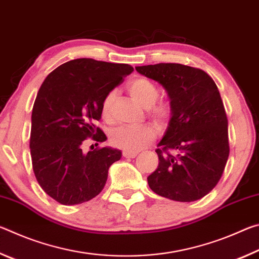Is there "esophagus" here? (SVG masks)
Returning a JSON list of instances; mask_svg holds the SVG:
<instances>
[{"instance_id":"1","label":"esophagus","mask_w":259,"mask_h":259,"mask_svg":"<svg viewBox=\"0 0 259 259\" xmlns=\"http://www.w3.org/2000/svg\"><path fill=\"white\" fill-rule=\"evenodd\" d=\"M122 155H123L124 157H130V159H134V157L137 156V153H135V152H128V151H123V153H122Z\"/></svg>"}]
</instances>
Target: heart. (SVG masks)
I'll list each match as a JSON object with an SVG mask.
<instances>
[{"mask_svg": "<svg viewBox=\"0 0 259 259\" xmlns=\"http://www.w3.org/2000/svg\"><path fill=\"white\" fill-rule=\"evenodd\" d=\"M128 90L131 97L143 107L147 108L148 114L157 122L165 121L170 116L171 113L170 105L165 102L156 103V99L159 98V89L151 80L146 77L135 78L128 84ZM115 97V91H109L103 99L102 115L105 120L111 119ZM154 137L155 133L151 126L144 125L139 128L119 126L112 131L111 142L114 146L124 151L137 152L152 143Z\"/></svg>", "mask_w": 259, "mask_h": 259, "instance_id": "b5f03b06", "label": "heart"}]
</instances>
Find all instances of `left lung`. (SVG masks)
<instances>
[{
  "label": "left lung",
  "instance_id": "8db88e82",
  "mask_svg": "<svg viewBox=\"0 0 259 259\" xmlns=\"http://www.w3.org/2000/svg\"><path fill=\"white\" fill-rule=\"evenodd\" d=\"M136 71L164 88L171 109L155 151L159 166L147 177L148 186L179 202L203 198L217 185L230 154L227 117L216 83L202 69L182 64Z\"/></svg>",
  "mask_w": 259,
  "mask_h": 259
}]
</instances>
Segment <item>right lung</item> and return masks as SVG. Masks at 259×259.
Segmentation results:
<instances>
[{
	"instance_id": "right-lung-1",
	"label": "right lung",
	"mask_w": 259,
	"mask_h": 259,
	"mask_svg": "<svg viewBox=\"0 0 259 259\" xmlns=\"http://www.w3.org/2000/svg\"><path fill=\"white\" fill-rule=\"evenodd\" d=\"M133 72L128 64L80 58L60 65L42 83L33 106L29 148L35 177L57 202L83 203L103 191L109 166L122 153L107 146L83 153L82 144L90 137L107 139L95 125L103 99Z\"/></svg>"
}]
</instances>
